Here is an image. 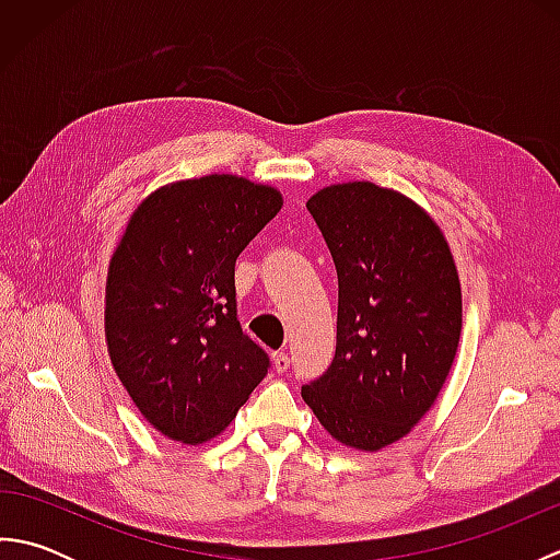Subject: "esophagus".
Masks as SVG:
<instances>
[{"instance_id": "obj_1", "label": "esophagus", "mask_w": 560, "mask_h": 560, "mask_svg": "<svg viewBox=\"0 0 560 560\" xmlns=\"http://www.w3.org/2000/svg\"><path fill=\"white\" fill-rule=\"evenodd\" d=\"M271 363H273V371H277V373H287L289 368H291V359H289V353H273Z\"/></svg>"}]
</instances>
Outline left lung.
I'll return each instance as SVG.
<instances>
[{"mask_svg":"<svg viewBox=\"0 0 560 560\" xmlns=\"http://www.w3.org/2000/svg\"><path fill=\"white\" fill-rule=\"evenodd\" d=\"M307 211L339 277L337 353L301 395L337 443L377 452L431 411L455 363L462 287L445 233L397 189H317Z\"/></svg>","mask_w":560,"mask_h":560,"instance_id":"8db88e82","label":"left lung"}]
</instances>
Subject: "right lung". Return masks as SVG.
Here are the masks:
<instances>
[{
    "instance_id": "obj_1",
    "label": "right lung",
    "mask_w": 560,
    "mask_h": 560,
    "mask_svg": "<svg viewBox=\"0 0 560 560\" xmlns=\"http://www.w3.org/2000/svg\"><path fill=\"white\" fill-rule=\"evenodd\" d=\"M277 187L231 173L175 180L141 199L110 257L105 343L127 395L161 435H221L269 359L235 315V259L277 217Z\"/></svg>"
}]
</instances>
